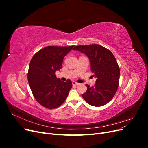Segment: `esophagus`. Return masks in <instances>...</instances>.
<instances>
[{
	"label": "esophagus",
	"instance_id": "obj_1",
	"mask_svg": "<svg viewBox=\"0 0 148 148\" xmlns=\"http://www.w3.org/2000/svg\"><path fill=\"white\" fill-rule=\"evenodd\" d=\"M72 84L74 85V86H78V85H79V83L73 81V82H72Z\"/></svg>",
	"mask_w": 148,
	"mask_h": 148
}]
</instances>
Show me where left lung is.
<instances>
[{
  "label": "left lung",
  "instance_id": "left-lung-1",
  "mask_svg": "<svg viewBox=\"0 0 148 148\" xmlns=\"http://www.w3.org/2000/svg\"><path fill=\"white\" fill-rule=\"evenodd\" d=\"M74 50L85 53L91 62V70L96 78L94 86L88 88L83 97L88 104L99 107L110 102L119 87L120 69L113 53L99 44L77 46Z\"/></svg>",
  "mask_w": 148,
  "mask_h": 148
}]
</instances>
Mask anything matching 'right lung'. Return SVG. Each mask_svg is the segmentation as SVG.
<instances>
[{
    "mask_svg": "<svg viewBox=\"0 0 148 148\" xmlns=\"http://www.w3.org/2000/svg\"><path fill=\"white\" fill-rule=\"evenodd\" d=\"M74 46H47L31 60L28 81L35 99L46 108L61 106L72 87L70 79L64 82L57 78L56 71L62 68L64 57Z\"/></svg>",
    "mask_w": 148,
    "mask_h": 148,
    "instance_id": "obj_1",
    "label": "right lung"
}]
</instances>
